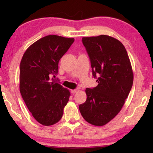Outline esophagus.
<instances>
[{
  "mask_svg": "<svg viewBox=\"0 0 153 153\" xmlns=\"http://www.w3.org/2000/svg\"><path fill=\"white\" fill-rule=\"evenodd\" d=\"M79 89H75V90H71V92L72 94H75V93H76L77 91H78Z\"/></svg>",
  "mask_w": 153,
  "mask_h": 153,
  "instance_id": "esophagus-1",
  "label": "esophagus"
}]
</instances>
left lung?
Segmentation results:
<instances>
[{"mask_svg": "<svg viewBox=\"0 0 153 153\" xmlns=\"http://www.w3.org/2000/svg\"><path fill=\"white\" fill-rule=\"evenodd\" d=\"M97 86L86 88V102L79 106L87 122L102 126L120 113L133 84L134 74L126 48L107 35L82 38Z\"/></svg>", "mask_w": 153, "mask_h": 153, "instance_id": "obj_1", "label": "left lung"}]
</instances>
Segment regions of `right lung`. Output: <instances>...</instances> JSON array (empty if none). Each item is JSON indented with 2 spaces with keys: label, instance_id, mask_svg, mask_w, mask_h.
I'll return each mask as SVG.
<instances>
[{
  "label": "right lung",
  "instance_id": "1",
  "mask_svg": "<svg viewBox=\"0 0 153 153\" xmlns=\"http://www.w3.org/2000/svg\"><path fill=\"white\" fill-rule=\"evenodd\" d=\"M74 38L48 35L30 46L20 63L19 90L33 118L43 126L61 120L70 92L51 77L58 73L59 61Z\"/></svg>",
  "mask_w": 153,
  "mask_h": 153
}]
</instances>
